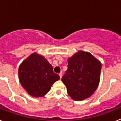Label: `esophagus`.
<instances>
[{
	"label": "esophagus",
	"instance_id": "1",
	"mask_svg": "<svg viewBox=\"0 0 121 121\" xmlns=\"http://www.w3.org/2000/svg\"><path fill=\"white\" fill-rule=\"evenodd\" d=\"M59 76H60V79H61L62 78V73H60L59 74Z\"/></svg>",
	"mask_w": 121,
	"mask_h": 121
}]
</instances>
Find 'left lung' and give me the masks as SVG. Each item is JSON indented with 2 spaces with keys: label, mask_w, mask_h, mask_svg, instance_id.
Returning a JSON list of instances; mask_svg holds the SVG:
<instances>
[{
  "label": "left lung",
  "mask_w": 121,
  "mask_h": 121,
  "mask_svg": "<svg viewBox=\"0 0 121 121\" xmlns=\"http://www.w3.org/2000/svg\"><path fill=\"white\" fill-rule=\"evenodd\" d=\"M102 64L89 52L78 51L68 59V69L62 78L68 95L80 101L89 98L100 82Z\"/></svg>",
  "instance_id": "1"
}]
</instances>
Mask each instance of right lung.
<instances>
[{
    "label": "right lung",
    "instance_id": "add662e5",
    "mask_svg": "<svg viewBox=\"0 0 121 121\" xmlns=\"http://www.w3.org/2000/svg\"><path fill=\"white\" fill-rule=\"evenodd\" d=\"M20 83L29 95L35 98L44 96L59 76L43 56L33 53L23 60L18 70Z\"/></svg>",
    "mask_w": 121,
    "mask_h": 121
}]
</instances>
